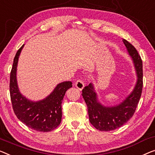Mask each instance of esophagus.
I'll return each mask as SVG.
<instances>
[{
	"label": "esophagus",
	"instance_id": "1",
	"mask_svg": "<svg viewBox=\"0 0 155 155\" xmlns=\"http://www.w3.org/2000/svg\"><path fill=\"white\" fill-rule=\"evenodd\" d=\"M75 85L78 90H80V91H81V90L84 87V84L81 79L77 80V82L75 83Z\"/></svg>",
	"mask_w": 155,
	"mask_h": 155
}]
</instances>
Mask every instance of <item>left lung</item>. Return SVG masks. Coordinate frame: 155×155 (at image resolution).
I'll return each mask as SVG.
<instances>
[{"mask_svg": "<svg viewBox=\"0 0 155 155\" xmlns=\"http://www.w3.org/2000/svg\"><path fill=\"white\" fill-rule=\"evenodd\" d=\"M129 54L133 60L137 74V81L133 91L120 104L104 107L97 100L93 85L90 84L82 91L86 103L91 123L100 131H112L120 127L133 116L140 100L143 89V62L137 50L128 41L123 39Z\"/></svg>", "mask_w": 155, "mask_h": 155, "instance_id": "1", "label": "left lung"}]
</instances>
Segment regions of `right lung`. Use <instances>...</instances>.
I'll return each mask as SVG.
<instances>
[{
  "label": "right lung",
  "mask_w": 155,
  "mask_h": 155,
  "mask_svg": "<svg viewBox=\"0 0 155 155\" xmlns=\"http://www.w3.org/2000/svg\"><path fill=\"white\" fill-rule=\"evenodd\" d=\"M24 45L17 51L10 72V92L14 112L21 122L35 131L47 132L61 124L62 102L66 91L72 87L71 81L58 84L51 93L39 101H30L20 93L17 81L18 59Z\"/></svg>",
  "instance_id": "1"
}]
</instances>
